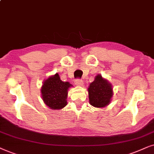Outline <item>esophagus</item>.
I'll use <instances>...</instances> for the list:
<instances>
[{"label": "esophagus", "mask_w": 154, "mask_h": 154, "mask_svg": "<svg viewBox=\"0 0 154 154\" xmlns=\"http://www.w3.org/2000/svg\"><path fill=\"white\" fill-rule=\"evenodd\" d=\"M75 85L78 86V87H82V86L83 85V82L81 80V79H76V80L75 81Z\"/></svg>", "instance_id": "1"}]
</instances>
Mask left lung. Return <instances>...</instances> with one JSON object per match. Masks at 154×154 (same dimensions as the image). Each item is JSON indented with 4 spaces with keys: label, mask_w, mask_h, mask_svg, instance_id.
Wrapping results in <instances>:
<instances>
[{
    "label": "left lung",
    "mask_w": 154,
    "mask_h": 154,
    "mask_svg": "<svg viewBox=\"0 0 154 154\" xmlns=\"http://www.w3.org/2000/svg\"><path fill=\"white\" fill-rule=\"evenodd\" d=\"M89 103L95 108H104L108 106L113 95L112 86L108 79L98 74L88 87Z\"/></svg>",
    "instance_id": "1"
}]
</instances>
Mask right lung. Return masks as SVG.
I'll list each match as a JSON object with an SVG mask.
<instances>
[{"mask_svg": "<svg viewBox=\"0 0 154 154\" xmlns=\"http://www.w3.org/2000/svg\"><path fill=\"white\" fill-rule=\"evenodd\" d=\"M73 87L68 82H63L58 73L45 79L41 88L44 103L52 110H60L67 104V91Z\"/></svg>", "mask_w": 154, "mask_h": 154, "instance_id": "obj_1", "label": "right lung"}]
</instances>
